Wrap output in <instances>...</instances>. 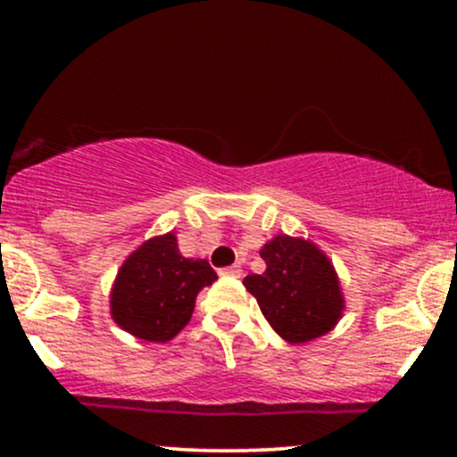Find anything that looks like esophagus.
<instances>
[{
	"mask_svg": "<svg viewBox=\"0 0 457 457\" xmlns=\"http://www.w3.org/2000/svg\"><path fill=\"white\" fill-rule=\"evenodd\" d=\"M219 275H221V277H240V275H243V269L234 264V266H228V269L219 270Z\"/></svg>",
	"mask_w": 457,
	"mask_h": 457,
	"instance_id": "obj_1",
	"label": "esophagus"
}]
</instances>
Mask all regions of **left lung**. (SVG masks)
I'll use <instances>...</instances> for the list:
<instances>
[{
    "label": "left lung",
    "mask_w": 457,
    "mask_h": 457,
    "mask_svg": "<svg viewBox=\"0 0 457 457\" xmlns=\"http://www.w3.org/2000/svg\"><path fill=\"white\" fill-rule=\"evenodd\" d=\"M266 270L243 283L279 337L305 344L328 333L344 312L337 275L327 255L309 240L275 236L262 246Z\"/></svg>",
    "instance_id": "8db88e82"
}]
</instances>
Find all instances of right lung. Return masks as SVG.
Segmentation results:
<instances>
[{"mask_svg": "<svg viewBox=\"0 0 457 457\" xmlns=\"http://www.w3.org/2000/svg\"><path fill=\"white\" fill-rule=\"evenodd\" d=\"M217 272L206 260L182 258L174 234L150 238L129 255L112 290V316L145 342H170L191 320L202 287Z\"/></svg>", "mask_w": 457, "mask_h": 457, "instance_id": "add662e5", "label": "right lung"}]
</instances>
